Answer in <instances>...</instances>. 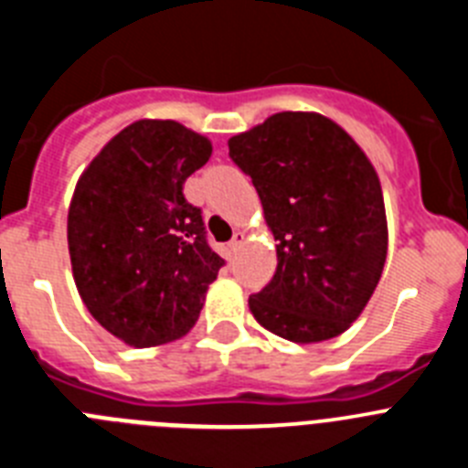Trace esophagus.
Here are the masks:
<instances>
[{
  "label": "esophagus",
  "instance_id": "1",
  "mask_svg": "<svg viewBox=\"0 0 468 468\" xmlns=\"http://www.w3.org/2000/svg\"><path fill=\"white\" fill-rule=\"evenodd\" d=\"M243 241H246V234H243V231H234V239L229 241V248L231 250H239Z\"/></svg>",
  "mask_w": 468,
  "mask_h": 468
}]
</instances>
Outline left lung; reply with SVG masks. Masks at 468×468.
I'll return each mask as SVG.
<instances>
[{"mask_svg": "<svg viewBox=\"0 0 468 468\" xmlns=\"http://www.w3.org/2000/svg\"><path fill=\"white\" fill-rule=\"evenodd\" d=\"M276 241V271L248 307L297 345L345 333L366 309L387 260V213L375 166L356 140L316 112H279L229 138Z\"/></svg>", "mask_w": 468, "mask_h": 468, "instance_id": "8db88e82", "label": "left lung"}]
</instances>
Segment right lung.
<instances>
[{
  "mask_svg": "<svg viewBox=\"0 0 468 468\" xmlns=\"http://www.w3.org/2000/svg\"><path fill=\"white\" fill-rule=\"evenodd\" d=\"M213 144L171 119H140L90 161L72 194L68 248L90 316L135 349L197 324L225 260L183 185Z\"/></svg>",
  "mask_w": 468,
  "mask_h": 468,
  "instance_id": "1",
  "label": "right lung"
}]
</instances>
